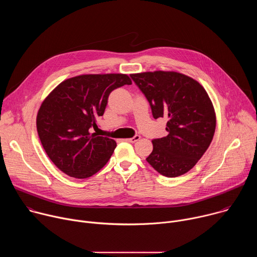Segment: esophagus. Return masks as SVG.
<instances>
[{"mask_svg": "<svg viewBox=\"0 0 257 257\" xmlns=\"http://www.w3.org/2000/svg\"><path fill=\"white\" fill-rule=\"evenodd\" d=\"M139 139H140V136H139V135H135V136H133L132 138H128V139H126V141L131 142V143H134V142L138 141Z\"/></svg>", "mask_w": 257, "mask_h": 257, "instance_id": "34e87169", "label": "esophagus"}]
</instances>
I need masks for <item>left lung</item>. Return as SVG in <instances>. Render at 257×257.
<instances>
[{
	"label": "left lung",
	"mask_w": 257,
	"mask_h": 257,
	"mask_svg": "<svg viewBox=\"0 0 257 257\" xmlns=\"http://www.w3.org/2000/svg\"><path fill=\"white\" fill-rule=\"evenodd\" d=\"M150 102L155 119L167 118L168 135L153 140L146 158L161 175L174 178L190 171L208 149L215 113L205 89L178 72L155 71L130 75Z\"/></svg>",
	"instance_id": "1"
}]
</instances>
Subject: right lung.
<instances>
[{
  "mask_svg": "<svg viewBox=\"0 0 257 257\" xmlns=\"http://www.w3.org/2000/svg\"><path fill=\"white\" fill-rule=\"evenodd\" d=\"M132 84L126 74H88L60 83L44 100L36 128L51 161L77 179L97 173L116 149L114 139L92 132L103 115L109 93Z\"/></svg>",
  "mask_w": 257,
  "mask_h": 257,
  "instance_id": "1",
  "label": "right lung"
}]
</instances>
